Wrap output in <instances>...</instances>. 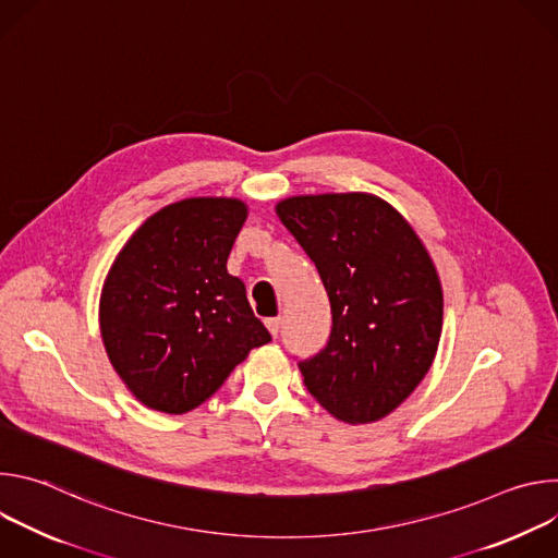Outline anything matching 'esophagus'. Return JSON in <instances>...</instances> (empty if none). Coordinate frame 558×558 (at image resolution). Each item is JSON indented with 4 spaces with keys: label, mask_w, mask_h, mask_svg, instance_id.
Listing matches in <instances>:
<instances>
[{
    "label": "esophagus",
    "mask_w": 558,
    "mask_h": 558,
    "mask_svg": "<svg viewBox=\"0 0 558 558\" xmlns=\"http://www.w3.org/2000/svg\"><path fill=\"white\" fill-rule=\"evenodd\" d=\"M265 325H267L269 333L276 338V336H278V331H280V317H269V320H267Z\"/></svg>",
    "instance_id": "1"
}]
</instances>
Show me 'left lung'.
<instances>
[{"label": "left lung", "mask_w": 558, "mask_h": 558, "mask_svg": "<svg viewBox=\"0 0 558 558\" xmlns=\"http://www.w3.org/2000/svg\"><path fill=\"white\" fill-rule=\"evenodd\" d=\"M327 289L329 344L300 362L306 390L336 420L390 415L437 355L444 293L409 220L375 194H306L276 205Z\"/></svg>", "instance_id": "left-lung-1"}]
</instances>
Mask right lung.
<instances>
[{"label":"right lung","mask_w":558,"mask_h":558,"mask_svg":"<svg viewBox=\"0 0 558 558\" xmlns=\"http://www.w3.org/2000/svg\"><path fill=\"white\" fill-rule=\"evenodd\" d=\"M245 220L238 198H185L145 218L117 254L99 327L110 364L143 407L190 413L271 342L243 280L227 271Z\"/></svg>","instance_id":"right-lung-1"}]
</instances>
